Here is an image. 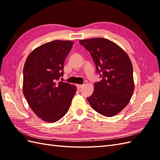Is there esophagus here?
I'll use <instances>...</instances> for the list:
<instances>
[{
    "label": "esophagus",
    "mask_w": 160,
    "mask_h": 160,
    "mask_svg": "<svg viewBox=\"0 0 160 160\" xmlns=\"http://www.w3.org/2000/svg\"><path fill=\"white\" fill-rule=\"evenodd\" d=\"M76 87H77V89H81V88L83 87V84H77Z\"/></svg>",
    "instance_id": "34e87169"
}]
</instances>
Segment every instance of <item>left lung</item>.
<instances>
[{
    "label": "left lung",
    "mask_w": 160,
    "mask_h": 160,
    "mask_svg": "<svg viewBox=\"0 0 160 160\" xmlns=\"http://www.w3.org/2000/svg\"><path fill=\"white\" fill-rule=\"evenodd\" d=\"M80 43L90 52L102 78L95 83L93 93L87 100L98 113L114 116L126 107L133 93L131 61L120 47L108 39L80 40Z\"/></svg>",
    "instance_id": "left-lung-1"
}]
</instances>
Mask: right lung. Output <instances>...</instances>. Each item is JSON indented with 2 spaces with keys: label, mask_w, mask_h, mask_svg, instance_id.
Here are the masks:
<instances>
[{
  "label": "right lung",
  "mask_w": 160,
  "mask_h": 160,
  "mask_svg": "<svg viewBox=\"0 0 160 160\" xmlns=\"http://www.w3.org/2000/svg\"><path fill=\"white\" fill-rule=\"evenodd\" d=\"M71 40L47 42L29 53L23 68L22 92L37 116L47 122L60 120L69 111L76 87L62 81Z\"/></svg>",
  "instance_id": "1"
}]
</instances>
